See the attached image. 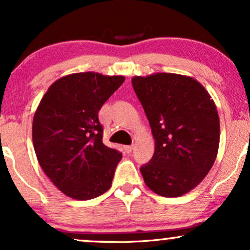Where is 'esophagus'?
Returning <instances> with one entry per match:
<instances>
[{"instance_id":"obj_1","label":"esophagus","mask_w":250,"mask_h":250,"mask_svg":"<svg viewBox=\"0 0 250 250\" xmlns=\"http://www.w3.org/2000/svg\"><path fill=\"white\" fill-rule=\"evenodd\" d=\"M133 149H134V146H125V150L127 151V153H131Z\"/></svg>"}]
</instances>
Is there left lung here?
Masks as SVG:
<instances>
[{
  "instance_id": "1",
  "label": "left lung",
  "mask_w": 250,
  "mask_h": 250,
  "mask_svg": "<svg viewBox=\"0 0 250 250\" xmlns=\"http://www.w3.org/2000/svg\"><path fill=\"white\" fill-rule=\"evenodd\" d=\"M131 83L155 140L153 159L141 167L146 186L161 196H182L216 160L220 119L214 100L187 75L154 73L134 76Z\"/></svg>"
}]
</instances>
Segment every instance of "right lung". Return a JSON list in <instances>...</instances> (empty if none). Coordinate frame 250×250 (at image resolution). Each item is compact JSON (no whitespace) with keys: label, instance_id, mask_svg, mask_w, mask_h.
I'll use <instances>...</instances> for the list:
<instances>
[{"label":"right lung","instance_id":"add662e5","mask_svg":"<svg viewBox=\"0 0 250 250\" xmlns=\"http://www.w3.org/2000/svg\"><path fill=\"white\" fill-rule=\"evenodd\" d=\"M125 77L94 71L56 80L33 120L37 161L54 186L71 199L100 196L111 187L122 154L103 145L99 110Z\"/></svg>","mask_w":250,"mask_h":250}]
</instances>
